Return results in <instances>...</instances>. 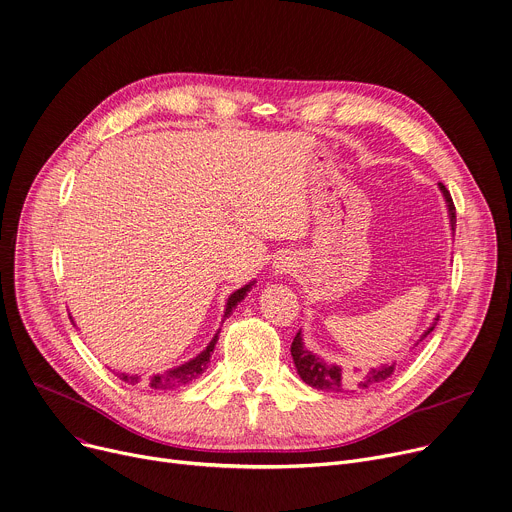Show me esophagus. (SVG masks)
I'll return each instance as SVG.
<instances>
[{"instance_id":"34e87169","label":"esophagus","mask_w":512,"mask_h":512,"mask_svg":"<svg viewBox=\"0 0 512 512\" xmlns=\"http://www.w3.org/2000/svg\"><path fill=\"white\" fill-rule=\"evenodd\" d=\"M291 270H293V262L287 256H282V258H278V262H274V274L282 276V274H287Z\"/></svg>"}]
</instances>
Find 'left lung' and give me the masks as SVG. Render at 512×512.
Instances as JSON below:
<instances>
[{"label": "left lung", "mask_w": 512, "mask_h": 512, "mask_svg": "<svg viewBox=\"0 0 512 512\" xmlns=\"http://www.w3.org/2000/svg\"><path fill=\"white\" fill-rule=\"evenodd\" d=\"M439 189L445 197V203H447V211H449V223H451V230L456 227V207H453V201H451V195L449 191L445 189L443 183H439ZM439 317L433 319V323L423 331L419 342H423V339L435 329ZM419 342L415 346H419ZM291 356H293V362L297 366V372L301 376V380L317 390H323V392H346V390H352V388H368L372 384H378V382H384L386 378H390V374L394 372L396 368V362H390V364H382L378 368H370L368 372L364 374H344L342 372V366L337 364H331L327 360H323L321 356L313 354L311 350L305 348V342H303V333L301 329L297 331L293 344H291Z\"/></svg>", "instance_id": "1"}]
</instances>
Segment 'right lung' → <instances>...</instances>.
Returning a JSON list of instances; mask_svg holds the SVG:
<instances>
[{
  "label": "right lung",
  "instance_id": "1",
  "mask_svg": "<svg viewBox=\"0 0 512 512\" xmlns=\"http://www.w3.org/2000/svg\"><path fill=\"white\" fill-rule=\"evenodd\" d=\"M254 285H256V280H250L248 285H244L242 289L234 291L230 297H227L225 311H223V319L230 317V315L234 313V309L238 307V303L244 301V297L250 293V289H252ZM219 331H221V329H217V333L211 337V342L207 344V348H205L201 354H197L193 360H189V362H185V364H181V366H177V368H168V370H164V372L152 374V376L144 378V382H146L150 388H154V390H170V388H179V386L189 384L191 380L199 378V376L207 370L209 358H211V354H213V350H215V344H217V339H219ZM118 376H120L124 382H128V384H138V382H142V376H138V374L120 372Z\"/></svg>",
  "mask_w": 512,
  "mask_h": 512
}]
</instances>
